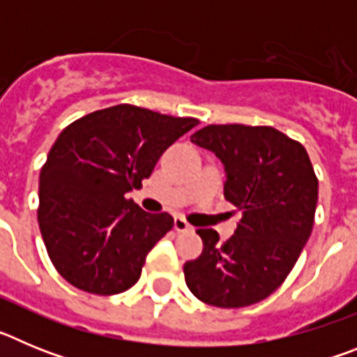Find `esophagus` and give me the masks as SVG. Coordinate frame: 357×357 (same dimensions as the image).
Segmentation results:
<instances>
[{"instance_id":"34e87169","label":"esophagus","mask_w":357,"mask_h":357,"mask_svg":"<svg viewBox=\"0 0 357 357\" xmlns=\"http://www.w3.org/2000/svg\"><path fill=\"white\" fill-rule=\"evenodd\" d=\"M173 227H175L176 232H191V230H193V225H191L188 220H184V218H181V216L175 218Z\"/></svg>"}]
</instances>
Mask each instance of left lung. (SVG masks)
Returning a JSON list of instances; mask_svg holds the SVG:
<instances>
[{"mask_svg":"<svg viewBox=\"0 0 357 357\" xmlns=\"http://www.w3.org/2000/svg\"><path fill=\"white\" fill-rule=\"evenodd\" d=\"M191 143L225 164V198L241 211L234 236L198 229L200 257L184 264L198 301L245 307L272 295L295 266L314 223L318 178L307 151L273 127L207 125Z\"/></svg>","mask_w":357,"mask_h":357,"instance_id":"8db88e82","label":"left lung"}]
</instances>
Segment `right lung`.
I'll return each mask as SVG.
<instances>
[{
  "instance_id": "1",
  "label": "right lung",
  "mask_w": 357,
  "mask_h": 357,
  "mask_svg": "<svg viewBox=\"0 0 357 357\" xmlns=\"http://www.w3.org/2000/svg\"><path fill=\"white\" fill-rule=\"evenodd\" d=\"M198 125L121 103L82 116L61 132L40 169L39 229L69 284L118 295L139 280L146 255L173 227L128 191L139 189L164 150Z\"/></svg>"
}]
</instances>
